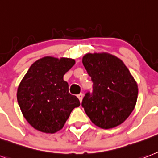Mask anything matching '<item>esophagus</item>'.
I'll return each instance as SVG.
<instances>
[{
    "instance_id": "34e87169",
    "label": "esophagus",
    "mask_w": 158,
    "mask_h": 158,
    "mask_svg": "<svg viewBox=\"0 0 158 158\" xmlns=\"http://www.w3.org/2000/svg\"><path fill=\"white\" fill-rule=\"evenodd\" d=\"M77 98H79V100H80L81 102L82 98H83V94H79L77 95Z\"/></svg>"
}]
</instances>
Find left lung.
Masks as SVG:
<instances>
[{
    "instance_id": "1",
    "label": "left lung",
    "mask_w": 158,
    "mask_h": 158,
    "mask_svg": "<svg viewBox=\"0 0 158 158\" xmlns=\"http://www.w3.org/2000/svg\"><path fill=\"white\" fill-rule=\"evenodd\" d=\"M82 63L93 81V93H87L82 106L97 127H115L135 108L137 83L123 61L107 52L87 53Z\"/></svg>"
}]
</instances>
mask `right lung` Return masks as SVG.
I'll return each instance as SVG.
<instances>
[{
  "instance_id": "add662e5",
  "label": "right lung",
  "mask_w": 158,
  "mask_h": 158,
  "mask_svg": "<svg viewBox=\"0 0 158 158\" xmlns=\"http://www.w3.org/2000/svg\"><path fill=\"white\" fill-rule=\"evenodd\" d=\"M73 59L45 56L32 64L18 85L17 99L23 116L38 131L55 133L63 128L80 101L69 92L64 75Z\"/></svg>"
}]
</instances>
